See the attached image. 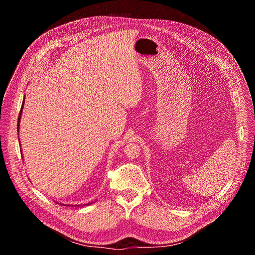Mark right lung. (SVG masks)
Instances as JSON below:
<instances>
[{
  "label": "right lung",
  "mask_w": 255,
  "mask_h": 255,
  "mask_svg": "<svg viewBox=\"0 0 255 255\" xmlns=\"http://www.w3.org/2000/svg\"><path fill=\"white\" fill-rule=\"evenodd\" d=\"M24 101H25V97L23 98V102H22V106H21V111H20V114H19V117H18V126H17V130H18V135H19V128H20V121H21V115H22V111H23V107H24ZM20 142V141H19ZM22 152V151H21ZM91 203H87V204H84L85 205H89ZM63 205H66V204H63ZM73 206H82V205H73Z\"/></svg>",
  "instance_id": "right-lung-1"
}]
</instances>
